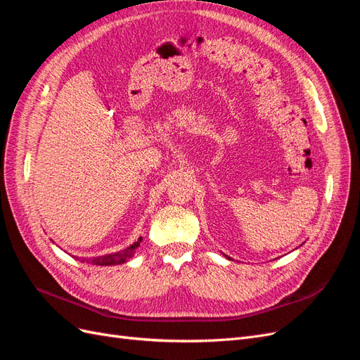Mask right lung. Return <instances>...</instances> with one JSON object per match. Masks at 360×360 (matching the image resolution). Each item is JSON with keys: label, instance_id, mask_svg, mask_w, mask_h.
<instances>
[{"label": "right lung", "instance_id": "right-lung-1", "mask_svg": "<svg viewBox=\"0 0 360 360\" xmlns=\"http://www.w3.org/2000/svg\"><path fill=\"white\" fill-rule=\"evenodd\" d=\"M141 240H143V238H138V242H135L134 245H130L129 248H126V249H123V250H120V252H115V254H110V255H102V257H96V258H79V257H76V259H79V261H86V263H91V264H96V266H114V264H122V263H124V261L127 259V258H130L132 257L134 254H135V250H136V248L139 246V243H141Z\"/></svg>", "mask_w": 360, "mask_h": 360}]
</instances>
